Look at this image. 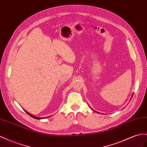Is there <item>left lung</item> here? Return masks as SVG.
Listing matches in <instances>:
<instances>
[{
  "label": "left lung",
  "mask_w": 147,
  "mask_h": 147,
  "mask_svg": "<svg viewBox=\"0 0 147 147\" xmlns=\"http://www.w3.org/2000/svg\"><path fill=\"white\" fill-rule=\"evenodd\" d=\"M132 96H133V94H132Z\"/></svg>",
  "instance_id": "8db88e82"
}]
</instances>
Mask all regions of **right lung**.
I'll use <instances>...</instances> for the list:
<instances>
[{"instance_id": "add662e5", "label": "right lung", "mask_w": 147, "mask_h": 147, "mask_svg": "<svg viewBox=\"0 0 147 147\" xmlns=\"http://www.w3.org/2000/svg\"><path fill=\"white\" fill-rule=\"evenodd\" d=\"M26 112H27V114L30 115V116H31L32 117H33V118H34V119H44V117H35V116H34V115H32V114H30V113H28V112H27V111H25ZM45 118H46V117H45Z\"/></svg>"}]
</instances>
